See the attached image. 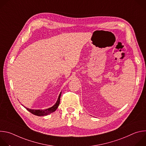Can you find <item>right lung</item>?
<instances>
[{
	"label": "right lung",
	"instance_id": "1",
	"mask_svg": "<svg viewBox=\"0 0 146 146\" xmlns=\"http://www.w3.org/2000/svg\"><path fill=\"white\" fill-rule=\"evenodd\" d=\"M61 93H60V94L59 95V96H58V100L56 101V102L55 103V105L54 106H52V107L48 108V109H44V110H35V109H29V108H25L28 110L29 111V112H31V113H32L34 115H37V116H44V115H47L50 114H51V113L55 111L59 105V103H60V96H61Z\"/></svg>",
	"mask_w": 146,
	"mask_h": 146
}]
</instances>
